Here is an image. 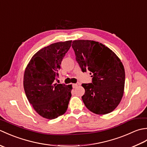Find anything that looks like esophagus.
I'll use <instances>...</instances> for the list:
<instances>
[{
    "mask_svg": "<svg viewBox=\"0 0 147 147\" xmlns=\"http://www.w3.org/2000/svg\"><path fill=\"white\" fill-rule=\"evenodd\" d=\"M78 84H76V83L73 84V88H76V87L78 86Z\"/></svg>",
    "mask_w": 147,
    "mask_h": 147,
    "instance_id": "esophagus-1",
    "label": "esophagus"
}]
</instances>
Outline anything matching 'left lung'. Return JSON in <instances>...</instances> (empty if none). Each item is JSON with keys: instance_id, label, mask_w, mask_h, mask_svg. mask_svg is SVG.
Wrapping results in <instances>:
<instances>
[{"instance_id": "obj_1", "label": "left lung", "mask_w": 147, "mask_h": 147, "mask_svg": "<svg viewBox=\"0 0 147 147\" xmlns=\"http://www.w3.org/2000/svg\"><path fill=\"white\" fill-rule=\"evenodd\" d=\"M76 59L83 72L90 71L92 83H83L82 100L86 108L96 114L113 111L123 96L125 71L120 59L107 47L88 40H74Z\"/></svg>"}]
</instances>
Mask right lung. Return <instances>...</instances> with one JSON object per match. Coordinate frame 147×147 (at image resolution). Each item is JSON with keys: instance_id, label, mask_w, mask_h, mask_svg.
<instances>
[{"instance_id": "1", "label": "right lung", "mask_w": 147, "mask_h": 147, "mask_svg": "<svg viewBox=\"0 0 147 147\" xmlns=\"http://www.w3.org/2000/svg\"><path fill=\"white\" fill-rule=\"evenodd\" d=\"M71 42H57L40 49L24 71L23 86L26 97L37 113L48 119L63 115L68 107L72 85L54 82Z\"/></svg>"}]
</instances>
